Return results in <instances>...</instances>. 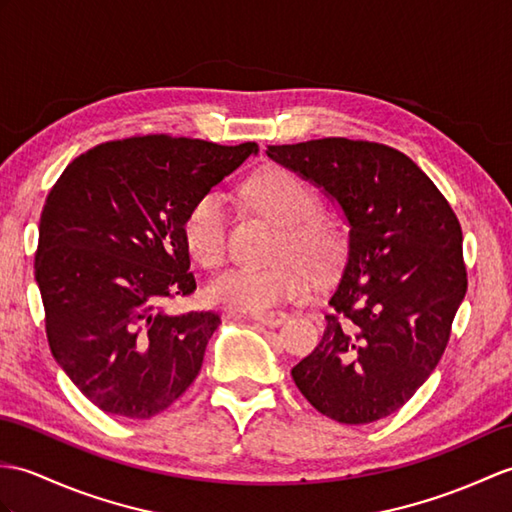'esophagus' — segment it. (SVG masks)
<instances>
[{
    "label": "esophagus",
    "mask_w": 512,
    "mask_h": 512,
    "mask_svg": "<svg viewBox=\"0 0 512 512\" xmlns=\"http://www.w3.org/2000/svg\"><path fill=\"white\" fill-rule=\"evenodd\" d=\"M253 320H257V323L266 325V327H279L285 318H288V314L285 312H253L251 314Z\"/></svg>",
    "instance_id": "1"
}]
</instances>
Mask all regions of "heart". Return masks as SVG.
Returning a JSON list of instances; mask_svg holds the SVG:
<instances>
[{"label": "heart", "instance_id": "obj_1", "mask_svg": "<svg viewBox=\"0 0 512 512\" xmlns=\"http://www.w3.org/2000/svg\"><path fill=\"white\" fill-rule=\"evenodd\" d=\"M253 205L279 224L275 257L270 266H235L209 283L211 303L237 310L268 307L299 296L305 288V267L331 272L347 248V237L336 220L320 213V196L299 174L266 168L248 183ZM187 251L205 268H218L227 257V207L218 189L202 192L183 220Z\"/></svg>", "mask_w": 512, "mask_h": 512}]
</instances>
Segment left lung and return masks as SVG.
Returning <instances> with one entry per match:
<instances>
[{
  "instance_id": "1",
  "label": "left lung",
  "mask_w": 512,
  "mask_h": 512,
  "mask_svg": "<svg viewBox=\"0 0 512 512\" xmlns=\"http://www.w3.org/2000/svg\"><path fill=\"white\" fill-rule=\"evenodd\" d=\"M266 154L323 187L349 222L323 340L292 368L294 384L338 423L384 419L432 375L465 299L456 213L417 163L375 141L327 137Z\"/></svg>"
}]
</instances>
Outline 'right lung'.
I'll return each instance as SVG.
<instances>
[{
	"label": "right lung",
	"instance_id": "1",
	"mask_svg": "<svg viewBox=\"0 0 512 512\" xmlns=\"http://www.w3.org/2000/svg\"><path fill=\"white\" fill-rule=\"evenodd\" d=\"M257 144L144 135L95 146L47 194L34 279L58 366L100 410L150 419L200 373L216 312L168 314L189 296L183 220Z\"/></svg>",
	"mask_w": 512,
	"mask_h": 512
}]
</instances>
